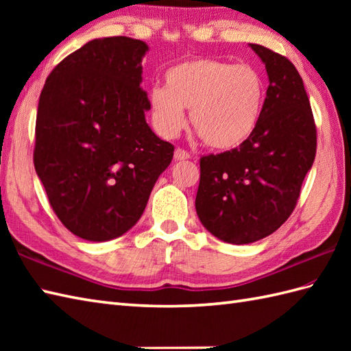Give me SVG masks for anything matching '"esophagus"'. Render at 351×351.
<instances>
[{
    "instance_id": "obj_1",
    "label": "esophagus",
    "mask_w": 351,
    "mask_h": 351,
    "mask_svg": "<svg viewBox=\"0 0 351 351\" xmlns=\"http://www.w3.org/2000/svg\"><path fill=\"white\" fill-rule=\"evenodd\" d=\"M190 158V154L187 151H184L181 147H176L175 149V160L176 161H181V160H189Z\"/></svg>"
}]
</instances>
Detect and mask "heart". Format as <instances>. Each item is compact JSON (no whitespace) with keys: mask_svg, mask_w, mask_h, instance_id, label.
<instances>
[{"mask_svg":"<svg viewBox=\"0 0 351 351\" xmlns=\"http://www.w3.org/2000/svg\"><path fill=\"white\" fill-rule=\"evenodd\" d=\"M265 104V83L250 64L208 57L176 63L166 72V87H154L149 106L156 131L175 137L184 108L205 143L220 151L241 146L256 130Z\"/></svg>","mask_w":351,"mask_h":351,"instance_id":"1","label":"heart"}]
</instances>
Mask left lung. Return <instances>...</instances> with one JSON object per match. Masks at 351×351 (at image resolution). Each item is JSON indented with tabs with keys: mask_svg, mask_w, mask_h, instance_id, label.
Here are the masks:
<instances>
[{
	"mask_svg": "<svg viewBox=\"0 0 351 351\" xmlns=\"http://www.w3.org/2000/svg\"><path fill=\"white\" fill-rule=\"evenodd\" d=\"M268 73L259 123L241 146L200 158L196 213L230 244L273 234L294 211L317 152V126L303 80L278 52L250 43Z\"/></svg>",
	"mask_w": 351,
	"mask_h": 351,
	"instance_id": "left-lung-1",
	"label": "left lung"
}]
</instances>
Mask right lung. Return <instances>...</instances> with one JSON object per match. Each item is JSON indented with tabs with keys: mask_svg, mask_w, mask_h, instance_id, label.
Instances as JSON below:
<instances>
[{
	"mask_svg": "<svg viewBox=\"0 0 351 351\" xmlns=\"http://www.w3.org/2000/svg\"><path fill=\"white\" fill-rule=\"evenodd\" d=\"M147 45L125 36L87 42L42 88L34 169L49 205L73 235L108 241L143 214L175 147L146 123L140 87Z\"/></svg>",
	"mask_w": 351,
	"mask_h": 351,
	"instance_id": "add662e5",
	"label": "right lung"
}]
</instances>
